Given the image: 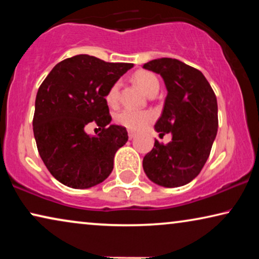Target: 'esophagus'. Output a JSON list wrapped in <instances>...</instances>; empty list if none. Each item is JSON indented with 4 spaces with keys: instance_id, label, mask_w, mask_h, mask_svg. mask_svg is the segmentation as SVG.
I'll list each match as a JSON object with an SVG mask.
<instances>
[{
    "instance_id": "obj_1",
    "label": "esophagus",
    "mask_w": 259,
    "mask_h": 259,
    "mask_svg": "<svg viewBox=\"0 0 259 259\" xmlns=\"http://www.w3.org/2000/svg\"><path fill=\"white\" fill-rule=\"evenodd\" d=\"M136 136H137V133L134 132V131H128V138H130V139H133V138Z\"/></svg>"
}]
</instances>
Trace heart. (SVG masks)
<instances>
[{"instance_id": "b5f03b06", "label": "heart", "mask_w": 259, "mask_h": 259, "mask_svg": "<svg viewBox=\"0 0 259 259\" xmlns=\"http://www.w3.org/2000/svg\"><path fill=\"white\" fill-rule=\"evenodd\" d=\"M133 79L136 82L139 84L145 93L148 95L157 94L159 91V80L152 72L148 70H138L134 74ZM119 92H120V82L115 81L112 83L106 92L105 99L106 102L112 107H115L119 102ZM154 119L153 113L150 111H137L132 108H125L120 111L115 116V121L127 130L138 131L144 128L145 126L148 125L152 120Z\"/></svg>"}]
</instances>
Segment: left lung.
Segmentation results:
<instances>
[{
	"instance_id": "1",
	"label": "left lung",
	"mask_w": 259,
	"mask_h": 259,
	"mask_svg": "<svg viewBox=\"0 0 259 259\" xmlns=\"http://www.w3.org/2000/svg\"><path fill=\"white\" fill-rule=\"evenodd\" d=\"M144 68L165 81L167 97L154 127L162 136L172 134L167 145L155 140L144 157V171L160 186L186 185L204 167L217 136V98L203 73L179 60H152Z\"/></svg>"
}]
</instances>
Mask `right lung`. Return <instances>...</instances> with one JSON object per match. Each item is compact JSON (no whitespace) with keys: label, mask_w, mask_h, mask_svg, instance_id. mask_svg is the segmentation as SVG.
<instances>
[{"label":"right lung","mask_w":259,"mask_h":259,"mask_svg":"<svg viewBox=\"0 0 259 259\" xmlns=\"http://www.w3.org/2000/svg\"><path fill=\"white\" fill-rule=\"evenodd\" d=\"M132 67L75 55L59 62L41 83L35 100L34 137L46 167L63 185L88 189L111 175L115 152L128 136L125 127H107L112 116L105 95ZM91 122L103 128L97 137L84 132Z\"/></svg>","instance_id":"obj_1"}]
</instances>
